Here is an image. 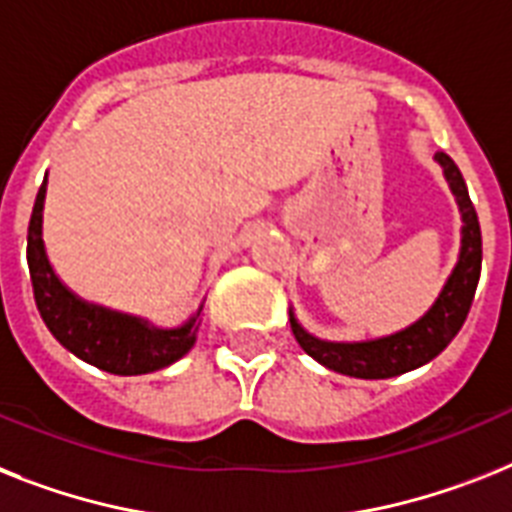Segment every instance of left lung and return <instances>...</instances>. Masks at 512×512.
Masks as SVG:
<instances>
[{"label": "left lung", "mask_w": 512, "mask_h": 512, "mask_svg": "<svg viewBox=\"0 0 512 512\" xmlns=\"http://www.w3.org/2000/svg\"><path fill=\"white\" fill-rule=\"evenodd\" d=\"M434 162L442 167V175L453 190L463 227H460L458 261H455L453 272L439 290L437 301L429 306V311L400 332H392V335L356 342H335L311 335L290 308V327H293L298 345L314 361L337 371V374L356 379H390L418 369V366L437 358L466 322L481 274V227L474 204L468 198L466 180H463L453 159L445 151H437Z\"/></svg>", "instance_id": "8db88e82"}]
</instances>
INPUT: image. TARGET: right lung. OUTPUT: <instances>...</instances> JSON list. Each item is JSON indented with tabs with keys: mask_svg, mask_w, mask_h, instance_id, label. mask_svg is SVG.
<instances>
[{
	"mask_svg": "<svg viewBox=\"0 0 512 512\" xmlns=\"http://www.w3.org/2000/svg\"><path fill=\"white\" fill-rule=\"evenodd\" d=\"M49 177V175H46ZM46 177L28 225V269L38 314L57 342L96 369L135 377L180 361L196 345L204 301L180 327H156L149 319L83 301L54 272L44 246Z\"/></svg>",
	"mask_w": 512,
	"mask_h": 512,
	"instance_id": "add662e5",
	"label": "right lung"
}]
</instances>
